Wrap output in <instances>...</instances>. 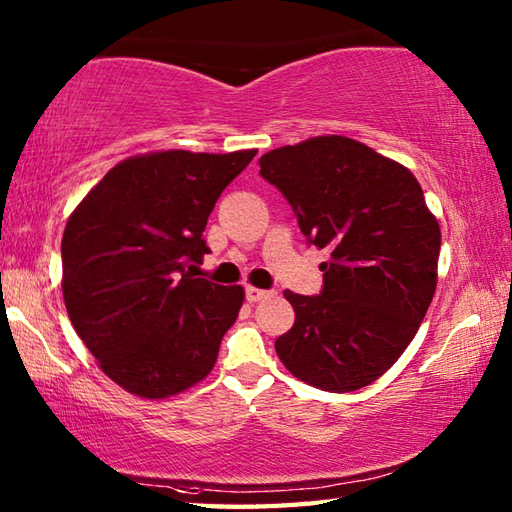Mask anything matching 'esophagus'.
<instances>
[{"mask_svg":"<svg viewBox=\"0 0 512 512\" xmlns=\"http://www.w3.org/2000/svg\"><path fill=\"white\" fill-rule=\"evenodd\" d=\"M275 290H262V288H253V286H246V299L250 303H257V301H264L268 297H273Z\"/></svg>","mask_w":512,"mask_h":512,"instance_id":"obj_1","label":"esophagus"}]
</instances>
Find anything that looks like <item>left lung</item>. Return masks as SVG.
Listing matches in <instances>:
<instances>
[{
	"mask_svg": "<svg viewBox=\"0 0 512 512\" xmlns=\"http://www.w3.org/2000/svg\"><path fill=\"white\" fill-rule=\"evenodd\" d=\"M259 167L308 244L330 250L319 295L284 292L295 325L275 341L277 356L334 394L374 383L407 350L436 292L440 226L418 180L345 136L273 149Z\"/></svg>",
	"mask_w": 512,
	"mask_h": 512,
	"instance_id": "1",
	"label": "left lung"
}]
</instances>
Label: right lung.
I'll return each mask as SVG.
<instances>
[{"mask_svg": "<svg viewBox=\"0 0 512 512\" xmlns=\"http://www.w3.org/2000/svg\"><path fill=\"white\" fill-rule=\"evenodd\" d=\"M257 151L127 158L65 224L63 301L76 334L129 394L167 398L200 383L242 308V286L198 275L222 191Z\"/></svg>", "mask_w": 512, "mask_h": 512, "instance_id": "add662e5", "label": "right lung"}]
</instances>
